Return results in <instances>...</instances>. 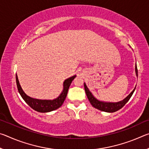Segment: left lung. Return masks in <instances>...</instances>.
Segmentation results:
<instances>
[{"label": "left lung", "mask_w": 149, "mask_h": 149, "mask_svg": "<svg viewBox=\"0 0 149 149\" xmlns=\"http://www.w3.org/2000/svg\"><path fill=\"white\" fill-rule=\"evenodd\" d=\"M135 74L136 76H138V71H137V64L135 65ZM135 87L134 88L132 92H131L127 97H126L124 99L121 100L119 102H104L102 101V100H99L93 96L92 93L90 91L89 89H88L85 83H84V88L85 93H86L87 97L89 99V102L93 107H95L97 109L103 111V112H114L116 111H118L122 108L123 106H124L126 103L128 102V100L130 99V98L132 97L133 93H134Z\"/></svg>", "instance_id": "left-lung-1"}]
</instances>
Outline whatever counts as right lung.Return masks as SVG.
Listing matches in <instances>:
<instances>
[{
	"mask_svg": "<svg viewBox=\"0 0 149 149\" xmlns=\"http://www.w3.org/2000/svg\"><path fill=\"white\" fill-rule=\"evenodd\" d=\"M76 77V75H74L68 79H65L63 83V90L60 95L56 99L53 100H47V99H37L34 98L30 97L29 96L27 95L25 92L22 89L21 85L19 84L17 75L16 74V84L18 92L22 97V99L24 100L27 104L30 107L35 111H37L39 112H49L51 111H53L58 109L62 105L63 102H64L65 97L67 96L68 91L71 85L72 81L74 79V78Z\"/></svg>",
	"mask_w": 149,
	"mask_h": 149,
	"instance_id": "1",
	"label": "right lung"
}]
</instances>
